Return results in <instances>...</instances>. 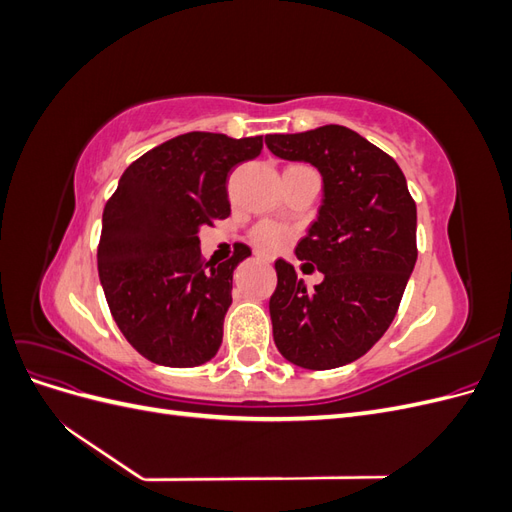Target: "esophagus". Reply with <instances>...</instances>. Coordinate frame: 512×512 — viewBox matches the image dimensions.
I'll return each mask as SVG.
<instances>
[{
	"instance_id": "obj_1",
	"label": "esophagus",
	"mask_w": 512,
	"mask_h": 512,
	"mask_svg": "<svg viewBox=\"0 0 512 512\" xmlns=\"http://www.w3.org/2000/svg\"><path fill=\"white\" fill-rule=\"evenodd\" d=\"M256 258H258V260H262V262H271V260H269V258H267V256H260V254H258V256H256Z\"/></svg>"
}]
</instances>
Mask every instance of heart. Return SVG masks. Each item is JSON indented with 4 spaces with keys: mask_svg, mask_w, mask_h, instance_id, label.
<instances>
[{
    "mask_svg": "<svg viewBox=\"0 0 512 512\" xmlns=\"http://www.w3.org/2000/svg\"><path fill=\"white\" fill-rule=\"evenodd\" d=\"M252 243L258 247L260 252H275L280 250V247H284L292 232L282 226V224H275V222H260L252 228Z\"/></svg>",
    "mask_w": 512,
    "mask_h": 512,
    "instance_id": "heart-1",
    "label": "heart"
}]
</instances>
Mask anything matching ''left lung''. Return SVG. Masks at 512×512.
Instances as JSON below:
<instances>
[{
  "instance_id": "8db88e82",
  "label": "left lung",
  "mask_w": 512,
  "mask_h": 512,
  "mask_svg": "<svg viewBox=\"0 0 512 512\" xmlns=\"http://www.w3.org/2000/svg\"><path fill=\"white\" fill-rule=\"evenodd\" d=\"M277 158L314 164L324 183L318 220L297 245L324 280L307 290L286 260H275L269 299L273 339L305 369L348 365L391 327L416 262V203L397 162L344 126L267 134Z\"/></svg>"
}]
</instances>
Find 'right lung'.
Instances as JSON below:
<instances>
[{
  "label": "right lung",
  "instance_id": "add662e5",
  "mask_svg": "<svg viewBox=\"0 0 512 512\" xmlns=\"http://www.w3.org/2000/svg\"><path fill=\"white\" fill-rule=\"evenodd\" d=\"M262 151V136L188 132L153 147L121 175L102 213L98 273L130 346L166 367H196L220 350L232 271L215 267L198 230L230 215L228 175Z\"/></svg>",
  "mask_w": 512,
  "mask_h": 512
}]
</instances>
